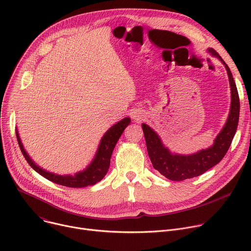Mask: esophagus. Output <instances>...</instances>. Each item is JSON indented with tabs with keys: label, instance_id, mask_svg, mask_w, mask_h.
<instances>
[{
	"label": "esophagus",
	"instance_id": "34e87169",
	"mask_svg": "<svg viewBox=\"0 0 251 251\" xmlns=\"http://www.w3.org/2000/svg\"><path fill=\"white\" fill-rule=\"evenodd\" d=\"M132 118L136 121V122H140L143 120V118H144V115H143V113L139 112V111H136V112H133L132 113Z\"/></svg>",
	"mask_w": 251,
	"mask_h": 251
}]
</instances>
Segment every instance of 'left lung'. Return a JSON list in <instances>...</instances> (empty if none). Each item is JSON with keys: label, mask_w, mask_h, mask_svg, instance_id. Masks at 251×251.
Instances as JSON below:
<instances>
[{"label": "left lung", "mask_w": 251, "mask_h": 251, "mask_svg": "<svg viewBox=\"0 0 251 251\" xmlns=\"http://www.w3.org/2000/svg\"><path fill=\"white\" fill-rule=\"evenodd\" d=\"M207 52L211 56L220 59L225 65L228 75L231 99L227 120L213 140V144L206 149H201L193 154L174 153L164 145L161 137L155 130L145 123L142 124L148 154L153 167L171 181H184L198 176L219 164L226 154L237 129L240 107L239 97L230 69L213 49H207Z\"/></svg>", "instance_id": "obj_1"}]
</instances>
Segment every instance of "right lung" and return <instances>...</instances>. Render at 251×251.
<instances>
[{"instance_id":"obj_1","label":"right lung","mask_w":251,"mask_h":251,"mask_svg":"<svg viewBox=\"0 0 251 251\" xmlns=\"http://www.w3.org/2000/svg\"><path fill=\"white\" fill-rule=\"evenodd\" d=\"M131 119L129 117H125L113 126H111L108 130L105 132L102 136L97 151L90 162V164L82 171L76 172L75 175H59L55 173H51L40 167L37 163L30 158V156L25 151L23 143L20 138V134L18 128L16 127V135L18 139V143L20 149L29 164V166L44 177L48 178L50 182H53L57 185L69 187V188H84L87 186H93L100 182L105 175L108 172L110 166V159L112 156V152L117 144L119 138L121 137L125 128L130 124Z\"/></svg>"}]
</instances>
